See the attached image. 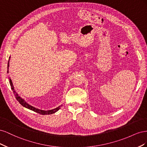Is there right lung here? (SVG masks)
<instances>
[{"label": "right lung", "instance_id": "add662e5", "mask_svg": "<svg viewBox=\"0 0 147 147\" xmlns=\"http://www.w3.org/2000/svg\"><path fill=\"white\" fill-rule=\"evenodd\" d=\"M10 59V57H9V60H8V61L7 73H8V69H9L8 67H9ZM9 82H10V86H11V90H13V93H14V94H15V98L16 99V100H17L19 102V103H20L22 106H23L24 107H25V108H26V109H29V110H30L34 111V112H37V113H40V114L43 115H51V114L55 113H56V112H57V111H58V110L61 109V106L63 105H59V107H56V108H55V109H54L49 110H40V109H38L35 108V107H33V106H32V105H29L28 103H27V102H26L25 101V100H24V99H23V98H21V97L18 95V93L16 92V91L15 90L14 86H13V83H12V81H11V80L10 77H9Z\"/></svg>", "mask_w": 147, "mask_h": 147}]
</instances>
